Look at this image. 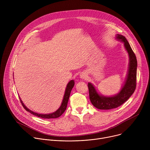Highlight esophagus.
Returning <instances> with one entry per match:
<instances>
[{"label": "esophagus", "instance_id": "34e87169", "mask_svg": "<svg viewBox=\"0 0 150 150\" xmlns=\"http://www.w3.org/2000/svg\"><path fill=\"white\" fill-rule=\"evenodd\" d=\"M80 77H81V78H82V79H85L87 78V75H86V74H81V75H80Z\"/></svg>", "mask_w": 150, "mask_h": 150}]
</instances>
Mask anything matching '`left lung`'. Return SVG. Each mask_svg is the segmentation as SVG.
Wrapping results in <instances>:
<instances>
[{"label":"left lung","mask_w":150,"mask_h":150,"mask_svg":"<svg viewBox=\"0 0 150 150\" xmlns=\"http://www.w3.org/2000/svg\"><path fill=\"white\" fill-rule=\"evenodd\" d=\"M116 38L124 42V46L129 56V66L125 83L120 93L113 97L100 96L91 83H88L90 99L95 108L101 110L115 109L126 102L134 93L137 86V60L136 56L126 38L117 34Z\"/></svg>","instance_id":"1"}]
</instances>
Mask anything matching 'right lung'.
Segmentation results:
<instances>
[{
	"instance_id": "1",
	"label": "right lung",
	"mask_w": 150,
	"mask_h": 150,
	"mask_svg": "<svg viewBox=\"0 0 150 150\" xmlns=\"http://www.w3.org/2000/svg\"><path fill=\"white\" fill-rule=\"evenodd\" d=\"M75 84V82L74 80H71L67 85V87L65 90V93L64 94V97H63V99L62 103V104L60 105V107L59 108V109L56 111L54 113H50V114H46V115H43V114H38L37 113H34L33 111L29 110L27 107L25 106V105L24 104V103H23V101H21V100L20 99L21 103L22 104L23 106L24 107V108L28 112L31 113V114L34 115V116H36L38 117H41V118H43V119H53V118H57L59 117H60L65 111L67 109V104H68V102L69 100V98L70 96V94L71 92V90L72 89V88L74 86Z\"/></svg>"
}]
</instances>
